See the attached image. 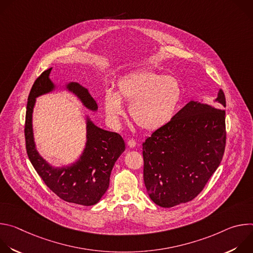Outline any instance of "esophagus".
Masks as SVG:
<instances>
[{
    "mask_svg": "<svg viewBox=\"0 0 253 253\" xmlns=\"http://www.w3.org/2000/svg\"><path fill=\"white\" fill-rule=\"evenodd\" d=\"M127 144L130 148H134L136 146V141L134 139H130V140H128Z\"/></svg>",
    "mask_w": 253,
    "mask_h": 253,
    "instance_id": "1",
    "label": "esophagus"
}]
</instances>
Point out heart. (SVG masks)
Wrapping results in <instances>:
<instances>
[{
	"mask_svg": "<svg viewBox=\"0 0 253 253\" xmlns=\"http://www.w3.org/2000/svg\"><path fill=\"white\" fill-rule=\"evenodd\" d=\"M182 96V88L173 76L153 70H142L119 79L116 92L104 95L105 113L117 125L123 114L122 101L130 102L128 111L132 120L143 130L155 131L173 118Z\"/></svg>",
	"mask_w": 253,
	"mask_h": 253,
	"instance_id": "heart-1",
	"label": "heart"
}]
</instances>
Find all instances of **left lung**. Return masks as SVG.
I'll use <instances>...</instances> for the list:
<instances>
[{
	"label": "left lung",
	"mask_w": 253,
	"mask_h": 253,
	"mask_svg": "<svg viewBox=\"0 0 253 253\" xmlns=\"http://www.w3.org/2000/svg\"><path fill=\"white\" fill-rule=\"evenodd\" d=\"M215 106L192 100L143 143L144 183L151 200L173 207L194 199L218 168L225 149V96Z\"/></svg>",
	"instance_id": "left-lung-1"
}]
</instances>
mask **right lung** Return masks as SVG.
I'll return each mask as SVG.
<instances>
[{"label": "right lung", "instance_id": "right-lung-1", "mask_svg": "<svg viewBox=\"0 0 253 253\" xmlns=\"http://www.w3.org/2000/svg\"><path fill=\"white\" fill-rule=\"evenodd\" d=\"M51 71L52 68L43 72L29 94L25 124L27 153L35 170L56 195L70 203L91 206L99 202L109 187L111 171L125 150V143L119 134L98 127L87 115L86 143L79 158L62 167H54L44 159L36 147L33 112L36 99L59 88L50 79ZM60 88L76 96L86 109L98 110L97 102L80 83L69 82Z\"/></svg>", "mask_w": 253, "mask_h": 253}]
</instances>
